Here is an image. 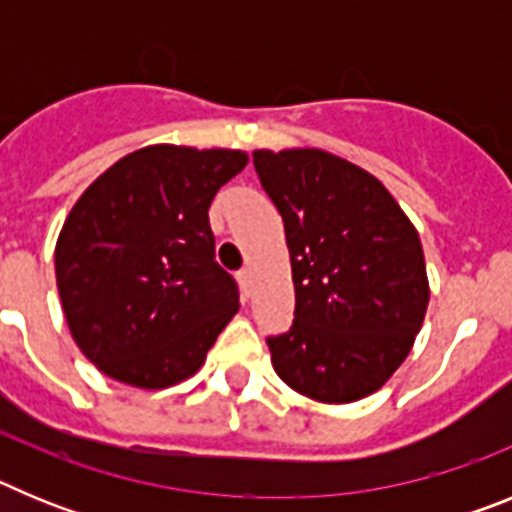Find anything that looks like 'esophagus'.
I'll list each match as a JSON object with an SVG mask.
<instances>
[{"mask_svg": "<svg viewBox=\"0 0 512 512\" xmlns=\"http://www.w3.org/2000/svg\"><path fill=\"white\" fill-rule=\"evenodd\" d=\"M238 282H241L243 292L248 295V289H251V269H241L238 271Z\"/></svg>", "mask_w": 512, "mask_h": 512, "instance_id": "1", "label": "esophagus"}]
</instances>
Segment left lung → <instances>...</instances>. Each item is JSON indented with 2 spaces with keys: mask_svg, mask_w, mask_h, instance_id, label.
Here are the masks:
<instances>
[{
  "mask_svg": "<svg viewBox=\"0 0 512 512\" xmlns=\"http://www.w3.org/2000/svg\"><path fill=\"white\" fill-rule=\"evenodd\" d=\"M287 235L295 320L269 336L284 384L354 402L395 374L428 307L418 230L369 171L318 148L253 151Z\"/></svg>",
  "mask_w": 512,
  "mask_h": 512,
  "instance_id": "8db88e82",
  "label": "left lung"
}]
</instances>
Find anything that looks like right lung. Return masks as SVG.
I'll list each match as a JSON object with an SVG mask.
<instances>
[{
  "instance_id": "right-lung-1",
  "label": "right lung",
  "mask_w": 512,
  "mask_h": 512,
  "mask_svg": "<svg viewBox=\"0 0 512 512\" xmlns=\"http://www.w3.org/2000/svg\"><path fill=\"white\" fill-rule=\"evenodd\" d=\"M248 156L148 146L81 194L56 243V284L76 346L117 382L161 390L192 377L238 312L215 261L212 197Z\"/></svg>"
}]
</instances>
